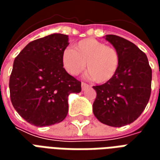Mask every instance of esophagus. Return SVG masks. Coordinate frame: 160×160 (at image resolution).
I'll return each instance as SVG.
<instances>
[{
	"instance_id": "34e87169",
	"label": "esophagus",
	"mask_w": 160,
	"mask_h": 160,
	"mask_svg": "<svg viewBox=\"0 0 160 160\" xmlns=\"http://www.w3.org/2000/svg\"><path fill=\"white\" fill-rule=\"evenodd\" d=\"M88 87H89V85H87V84L84 83V82H82V83H81V89H82L83 91L86 90V89H87Z\"/></svg>"
}]
</instances>
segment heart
Returning a JSON list of instances; mask_svg holds the SVG:
<instances>
[{
  "instance_id": "b5f03b06",
  "label": "heart",
  "mask_w": 160,
  "mask_h": 160,
  "mask_svg": "<svg viewBox=\"0 0 160 160\" xmlns=\"http://www.w3.org/2000/svg\"><path fill=\"white\" fill-rule=\"evenodd\" d=\"M62 63L71 75H78L87 65V76L103 84L112 80L118 73L120 55L115 48L98 40L85 38L77 42L74 49H63Z\"/></svg>"
}]
</instances>
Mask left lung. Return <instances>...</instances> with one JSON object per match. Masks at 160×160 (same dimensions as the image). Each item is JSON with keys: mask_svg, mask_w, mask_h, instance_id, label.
<instances>
[{"mask_svg": "<svg viewBox=\"0 0 160 160\" xmlns=\"http://www.w3.org/2000/svg\"><path fill=\"white\" fill-rule=\"evenodd\" d=\"M104 38L119 53L120 66L112 80L93 87L97 97L92 111L102 123L122 127L134 122L147 106L152 69L146 54L133 42L116 35Z\"/></svg>", "mask_w": 160, "mask_h": 160, "instance_id": "8db88e82", "label": "left lung"}]
</instances>
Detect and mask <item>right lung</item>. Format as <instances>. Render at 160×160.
Returning a JSON list of instances; mask_svg holds the SVG:
<instances>
[{
    "label": "right lung",
    "instance_id": "obj_1",
    "mask_svg": "<svg viewBox=\"0 0 160 160\" xmlns=\"http://www.w3.org/2000/svg\"><path fill=\"white\" fill-rule=\"evenodd\" d=\"M68 44V36L51 34L29 42L13 62L10 98L29 123L44 127L61 122L68 115V96L81 91V83L62 63Z\"/></svg>",
    "mask_w": 160,
    "mask_h": 160
}]
</instances>
